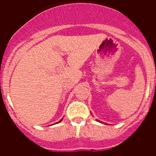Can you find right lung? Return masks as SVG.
Listing matches in <instances>:
<instances>
[{
    "label": "right lung",
    "mask_w": 156,
    "mask_h": 156,
    "mask_svg": "<svg viewBox=\"0 0 156 156\" xmlns=\"http://www.w3.org/2000/svg\"><path fill=\"white\" fill-rule=\"evenodd\" d=\"M62 120H60V121H59V122H61V121H62ZM57 123H58V122H57Z\"/></svg>",
    "instance_id": "1"
}]
</instances>
